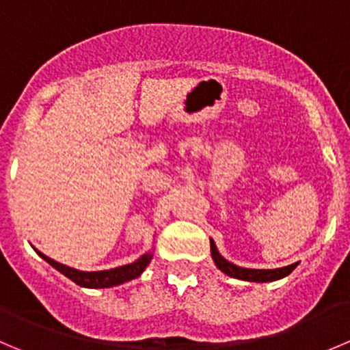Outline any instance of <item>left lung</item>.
<instances>
[{
    "mask_svg": "<svg viewBox=\"0 0 350 350\" xmlns=\"http://www.w3.org/2000/svg\"><path fill=\"white\" fill-rule=\"evenodd\" d=\"M210 250H212V258L215 261V265L219 267V270H222L226 275L234 277V279L241 280H250V282H272V280H279L282 277H287L294 269L297 267V263L293 265L282 267V269L275 270H254V269H241V267L232 265L230 261H227L222 254L217 251V246L213 241H210Z\"/></svg>",
    "mask_w": 350,
    "mask_h": 350,
    "instance_id": "1",
    "label": "left lung"
}]
</instances>
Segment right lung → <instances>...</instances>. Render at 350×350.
<instances>
[{
    "mask_svg": "<svg viewBox=\"0 0 350 350\" xmlns=\"http://www.w3.org/2000/svg\"><path fill=\"white\" fill-rule=\"evenodd\" d=\"M37 254H39L40 258H44V260H46L51 267H54L57 272H61L63 275H66L68 279L73 280L75 284H78V286L81 287H90V289H103V287L120 286V284L128 282V280L137 279V277L147 269V265L152 260V253H145L144 256H140L137 261L130 263V265H123L111 270H103V272H80V270L61 265L57 261L51 260L49 256L42 254L40 251H37Z\"/></svg>",
    "mask_w": 350,
    "mask_h": 350,
    "instance_id": "1",
    "label": "right lung"
}]
</instances>
